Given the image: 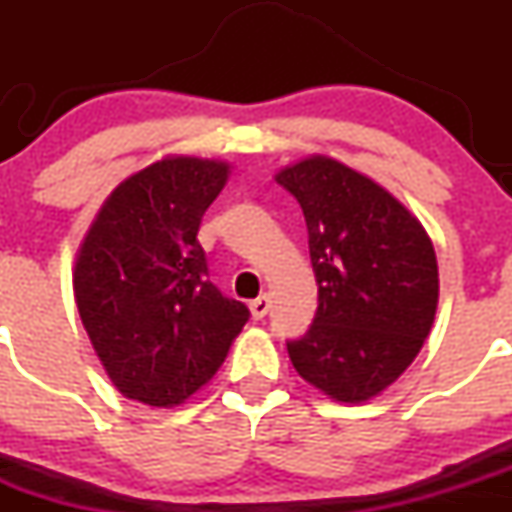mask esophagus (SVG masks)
Segmentation results:
<instances>
[{
  "label": "esophagus",
  "instance_id": "obj_1",
  "mask_svg": "<svg viewBox=\"0 0 512 512\" xmlns=\"http://www.w3.org/2000/svg\"><path fill=\"white\" fill-rule=\"evenodd\" d=\"M270 307H272V297L267 292L260 294V297L252 299V302H250V312H252V317H255V319L265 317V314L270 312Z\"/></svg>",
  "mask_w": 512,
  "mask_h": 512
}]
</instances>
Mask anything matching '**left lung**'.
<instances>
[{"label":"left lung","mask_w":512,"mask_h":512,"mask_svg":"<svg viewBox=\"0 0 512 512\" xmlns=\"http://www.w3.org/2000/svg\"><path fill=\"white\" fill-rule=\"evenodd\" d=\"M275 180L302 208L319 285L312 327L287 344L289 359L329 399L364 404L409 369L431 334L433 242L401 200L332 156L285 165Z\"/></svg>","instance_id":"8db88e82"}]
</instances>
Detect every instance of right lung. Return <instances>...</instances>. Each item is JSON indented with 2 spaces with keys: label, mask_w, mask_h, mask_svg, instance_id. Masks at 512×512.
<instances>
[{
  "label": "right lung",
  "mask_w": 512,
  "mask_h": 512,
  "mask_svg": "<svg viewBox=\"0 0 512 512\" xmlns=\"http://www.w3.org/2000/svg\"><path fill=\"white\" fill-rule=\"evenodd\" d=\"M218 158L163 156L111 190L74 260L79 317L126 399L173 409L223 366L247 307L208 280L198 227L230 178Z\"/></svg>",
  "instance_id": "obj_1"
}]
</instances>
